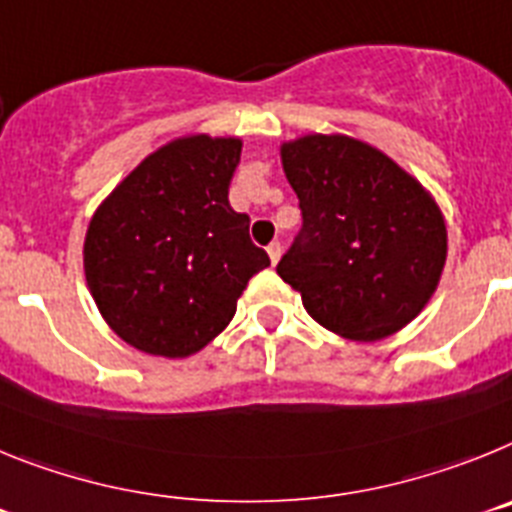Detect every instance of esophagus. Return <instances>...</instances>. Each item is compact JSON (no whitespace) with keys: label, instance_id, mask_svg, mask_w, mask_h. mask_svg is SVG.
Returning <instances> with one entry per match:
<instances>
[{"label":"esophagus","instance_id":"obj_1","mask_svg":"<svg viewBox=\"0 0 512 512\" xmlns=\"http://www.w3.org/2000/svg\"><path fill=\"white\" fill-rule=\"evenodd\" d=\"M268 255H270V262H273V265H275V262H278V260H281V255H283L281 242H273V244H270V247H268Z\"/></svg>","mask_w":512,"mask_h":512}]
</instances>
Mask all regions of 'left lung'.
I'll use <instances>...</instances> for the list:
<instances>
[{"label":"left lung","instance_id":"1","mask_svg":"<svg viewBox=\"0 0 512 512\" xmlns=\"http://www.w3.org/2000/svg\"><path fill=\"white\" fill-rule=\"evenodd\" d=\"M281 159L304 224L278 275L335 335L373 342L402 330L446 265L433 195L384 151L340 133L288 141Z\"/></svg>","mask_w":512,"mask_h":512}]
</instances>
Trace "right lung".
Here are the masks:
<instances>
[{"label":"right lung","mask_w":512,"mask_h":512,"mask_svg":"<svg viewBox=\"0 0 512 512\" xmlns=\"http://www.w3.org/2000/svg\"><path fill=\"white\" fill-rule=\"evenodd\" d=\"M242 141L206 133L164 144L100 203L84 275L102 319L141 353L188 358L224 332L268 252L229 206Z\"/></svg>","instance_id":"1"}]
</instances>
